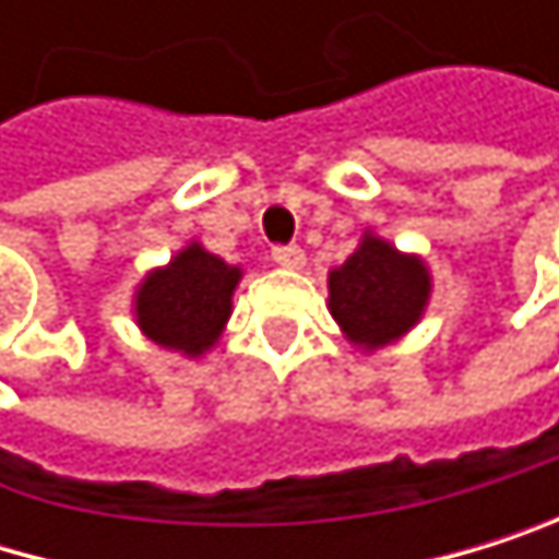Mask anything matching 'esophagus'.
Segmentation results:
<instances>
[{
  "mask_svg": "<svg viewBox=\"0 0 559 559\" xmlns=\"http://www.w3.org/2000/svg\"><path fill=\"white\" fill-rule=\"evenodd\" d=\"M271 261H274V264H282V267L298 271V267H305V251H301L298 245H288V248H271Z\"/></svg>",
  "mask_w": 559,
  "mask_h": 559,
  "instance_id": "34e87169",
  "label": "esophagus"
}]
</instances>
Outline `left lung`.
Instances as JSON below:
<instances>
[{
	"instance_id": "1",
	"label": "left lung",
	"mask_w": 559,
	"mask_h": 559,
	"mask_svg": "<svg viewBox=\"0 0 559 559\" xmlns=\"http://www.w3.org/2000/svg\"><path fill=\"white\" fill-rule=\"evenodd\" d=\"M432 277L423 258L402 254L365 230L361 245L329 274V311L365 352L399 342L423 318Z\"/></svg>"
}]
</instances>
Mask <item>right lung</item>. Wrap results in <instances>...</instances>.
Returning a JSON list of instances; mask_svg holds the SVG:
<instances>
[{
	"label": "right lung",
	"instance_id": "add662e5",
	"mask_svg": "<svg viewBox=\"0 0 559 559\" xmlns=\"http://www.w3.org/2000/svg\"><path fill=\"white\" fill-rule=\"evenodd\" d=\"M238 282L241 267L190 241L170 258V264L154 267L140 282L133 295L136 325L150 342L183 352L187 358H201L217 345L227 325L230 295Z\"/></svg>",
	"mask_w": 559,
	"mask_h": 559
}]
</instances>
